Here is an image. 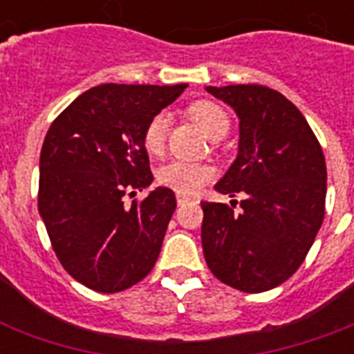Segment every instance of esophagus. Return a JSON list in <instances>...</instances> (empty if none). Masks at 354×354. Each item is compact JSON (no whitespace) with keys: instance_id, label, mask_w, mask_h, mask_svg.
<instances>
[{"instance_id":"obj_1","label":"esophagus","mask_w":354,"mask_h":354,"mask_svg":"<svg viewBox=\"0 0 354 354\" xmlns=\"http://www.w3.org/2000/svg\"><path fill=\"white\" fill-rule=\"evenodd\" d=\"M178 205H185L191 202V198H187V196H183V194H178Z\"/></svg>"}]
</instances>
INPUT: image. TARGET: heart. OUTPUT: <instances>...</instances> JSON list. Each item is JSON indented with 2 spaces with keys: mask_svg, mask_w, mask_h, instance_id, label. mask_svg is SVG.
Returning <instances> with one entry per match:
<instances>
[{
  "mask_svg": "<svg viewBox=\"0 0 354 354\" xmlns=\"http://www.w3.org/2000/svg\"><path fill=\"white\" fill-rule=\"evenodd\" d=\"M189 118L207 136L215 139L224 136L230 128V118L226 110L211 101H196L189 106ZM167 127H169V115L165 112L156 113L145 127L143 145L149 154H161L165 149ZM215 176V169L205 163H193V161L174 160L161 167L158 180L161 185L172 189L180 194H194L211 182Z\"/></svg>",
  "mask_w": 354,
  "mask_h": 354,
  "instance_id": "heart-1",
  "label": "heart"
}]
</instances>
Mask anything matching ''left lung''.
Instances as JSON below:
<instances>
[{
  "label": "left lung",
  "instance_id": "obj_1",
  "mask_svg": "<svg viewBox=\"0 0 354 354\" xmlns=\"http://www.w3.org/2000/svg\"><path fill=\"white\" fill-rule=\"evenodd\" d=\"M205 90L239 118L236 158L215 189L244 194L239 215L227 204L202 202L205 263L236 290H272L301 266L324 222V152L307 119L279 91L259 84Z\"/></svg>",
  "mask_w": 354,
  "mask_h": 354
}]
</instances>
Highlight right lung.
Listing matches in <instances>:
<instances>
[{
    "instance_id": "add662e5",
    "label": "right lung",
    "mask_w": 354,
    "mask_h": 354,
    "mask_svg": "<svg viewBox=\"0 0 354 354\" xmlns=\"http://www.w3.org/2000/svg\"><path fill=\"white\" fill-rule=\"evenodd\" d=\"M185 88L95 86L47 130L38 211L58 261L91 290L121 292L154 268L176 196L169 187H156L130 207L122 196L154 180L145 127Z\"/></svg>"
}]
</instances>
